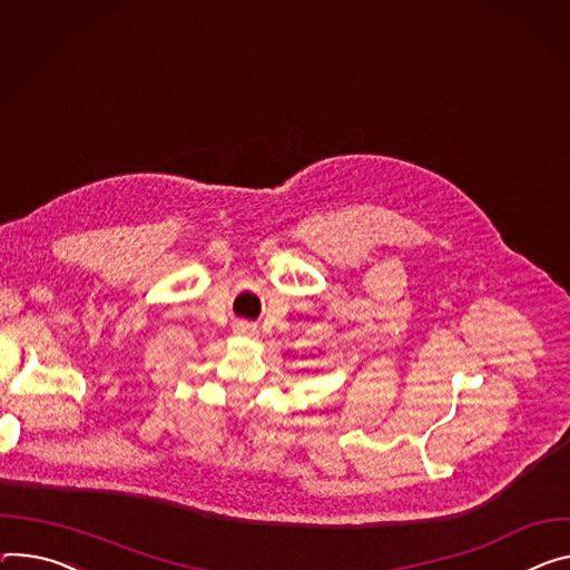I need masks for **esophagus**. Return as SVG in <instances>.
I'll return each instance as SVG.
<instances>
[{
	"mask_svg": "<svg viewBox=\"0 0 570 570\" xmlns=\"http://www.w3.org/2000/svg\"><path fill=\"white\" fill-rule=\"evenodd\" d=\"M234 332L240 334V336H254V334H256V325H252V323H247V321H238V323L234 325Z\"/></svg>",
	"mask_w": 570,
	"mask_h": 570,
	"instance_id": "esophagus-1",
	"label": "esophagus"
}]
</instances>
